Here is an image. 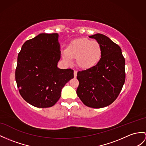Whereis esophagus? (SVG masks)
I'll use <instances>...</instances> for the list:
<instances>
[{
  "instance_id": "34e87169",
  "label": "esophagus",
  "mask_w": 146,
  "mask_h": 146,
  "mask_svg": "<svg viewBox=\"0 0 146 146\" xmlns=\"http://www.w3.org/2000/svg\"><path fill=\"white\" fill-rule=\"evenodd\" d=\"M77 70H74V78H76V77H77Z\"/></svg>"
}]
</instances>
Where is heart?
<instances>
[{
    "instance_id": "obj_1",
    "label": "heart",
    "mask_w": 146,
    "mask_h": 146,
    "mask_svg": "<svg viewBox=\"0 0 146 146\" xmlns=\"http://www.w3.org/2000/svg\"><path fill=\"white\" fill-rule=\"evenodd\" d=\"M102 54V47L99 42L87 38L72 40L62 52V58L66 62H70L72 58H76L77 65L82 69L95 66L100 61Z\"/></svg>"
}]
</instances>
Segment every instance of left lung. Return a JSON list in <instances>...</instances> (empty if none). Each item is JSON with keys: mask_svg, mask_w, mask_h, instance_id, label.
I'll return each mask as SVG.
<instances>
[{"mask_svg": "<svg viewBox=\"0 0 146 146\" xmlns=\"http://www.w3.org/2000/svg\"><path fill=\"white\" fill-rule=\"evenodd\" d=\"M89 38L100 44L102 58L95 66L77 72V94L85 105L100 108L111 104L121 90L125 82V59L119 46L105 35L97 33Z\"/></svg>", "mask_w": 146, "mask_h": 146, "instance_id": "8db88e82", "label": "left lung"}]
</instances>
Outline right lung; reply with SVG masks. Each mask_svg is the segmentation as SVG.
Returning <instances> with one entry per match:
<instances>
[{
	"label": "right lung",
	"mask_w": 146,
	"mask_h": 146,
	"mask_svg": "<svg viewBox=\"0 0 146 146\" xmlns=\"http://www.w3.org/2000/svg\"><path fill=\"white\" fill-rule=\"evenodd\" d=\"M58 33H41L23 44L17 58L15 80L21 96L38 108L56 104L66 84L74 78V70L61 69Z\"/></svg>",
	"instance_id": "1"
}]
</instances>
